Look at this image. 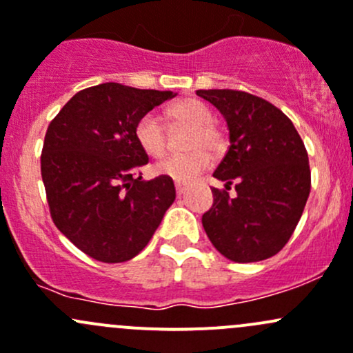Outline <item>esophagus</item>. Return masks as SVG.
Returning a JSON list of instances; mask_svg holds the SVG:
<instances>
[{"instance_id": "1", "label": "esophagus", "mask_w": 353, "mask_h": 353, "mask_svg": "<svg viewBox=\"0 0 353 353\" xmlns=\"http://www.w3.org/2000/svg\"><path fill=\"white\" fill-rule=\"evenodd\" d=\"M184 191H186V186H184V184H181V183H176V193L179 194H184Z\"/></svg>"}]
</instances>
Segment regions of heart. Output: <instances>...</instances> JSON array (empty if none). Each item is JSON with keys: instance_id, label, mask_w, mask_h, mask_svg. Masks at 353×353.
I'll list each match as a JSON object with an SVG mask.
<instances>
[{"instance_id": "heart-1", "label": "heart", "mask_w": 353, "mask_h": 353, "mask_svg": "<svg viewBox=\"0 0 353 353\" xmlns=\"http://www.w3.org/2000/svg\"><path fill=\"white\" fill-rule=\"evenodd\" d=\"M170 119L176 123L193 128L188 148H193L188 154H176L163 159L154 167L159 176H165L176 183H191L201 176L212 165V155L208 148L216 152L222 147V134L213 124L212 110L196 99L176 102L169 109ZM134 138L147 155L159 159L167 150V131L162 119L154 112L140 117L134 126Z\"/></svg>"}]
</instances>
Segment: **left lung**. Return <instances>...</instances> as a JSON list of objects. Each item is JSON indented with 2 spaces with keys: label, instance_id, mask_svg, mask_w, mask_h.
Listing matches in <instances>:
<instances>
[{
  "label": "left lung",
  "instance_id": "8db88e82",
  "mask_svg": "<svg viewBox=\"0 0 353 353\" xmlns=\"http://www.w3.org/2000/svg\"><path fill=\"white\" fill-rule=\"evenodd\" d=\"M223 114L230 147L213 177V205L205 232L220 254L236 263L268 259L294 234L311 191L307 150L285 114L243 90H196ZM232 185L236 194L228 196Z\"/></svg>",
  "mask_w": 353,
  "mask_h": 353
}]
</instances>
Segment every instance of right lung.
I'll use <instances>...</instances> for the list:
<instances>
[{"label": "right lung", "instance_id": "obj_1", "mask_svg": "<svg viewBox=\"0 0 353 353\" xmlns=\"http://www.w3.org/2000/svg\"><path fill=\"white\" fill-rule=\"evenodd\" d=\"M172 92L101 83L74 94L51 121L41 155L54 225L102 263L134 258L176 199L172 179H141L148 155L134 126Z\"/></svg>", "mask_w": 353, "mask_h": 353}]
</instances>
